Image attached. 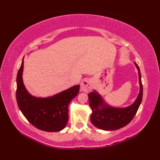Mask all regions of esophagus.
I'll return each instance as SVG.
<instances>
[{
	"label": "esophagus",
	"instance_id": "1",
	"mask_svg": "<svg viewBox=\"0 0 160 160\" xmlns=\"http://www.w3.org/2000/svg\"><path fill=\"white\" fill-rule=\"evenodd\" d=\"M80 88L81 91H84V92H89L92 89V83H91V80H83L82 83L80 84Z\"/></svg>",
	"mask_w": 160,
	"mask_h": 160
}]
</instances>
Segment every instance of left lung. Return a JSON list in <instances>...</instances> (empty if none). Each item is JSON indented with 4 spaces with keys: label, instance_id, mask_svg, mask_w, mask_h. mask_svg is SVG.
Returning a JSON list of instances; mask_svg holds the SVG:
<instances>
[{
    "label": "left lung",
    "instance_id": "8db88e82",
    "mask_svg": "<svg viewBox=\"0 0 160 160\" xmlns=\"http://www.w3.org/2000/svg\"><path fill=\"white\" fill-rule=\"evenodd\" d=\"M138 70L140 92L137 99L130 106L125 108H116L110 106L96 91L89 93V106L92 110L91 122L95 127L106 131H114L127 126L136 114L142 102L143 88L141 80V73L138 64L134 62Z\"/></svg>",
    "mask_w": 160,
    "mask_h": 160
}]
</instances>
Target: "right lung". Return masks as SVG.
Wrapping results in <instances>:
<instances>
[{"mask_svg":"<svg viewBox=\"0 0 160 160\" xmlns=\"http://www.w3.org/2000/svg\"><path fill=\"white\" fill-rule=\"evenodd\" d=\"M23 60L16 78V100L20 111L37 128L47 132H58L66 127L69 120L68 107L79 93L80 85H75L48 98L32 96L23 84Z\"/></svg>","mask_w":160,"mask_h":160,"instance_id":"right-lung-1","label":"right lung"}]
</instances>
